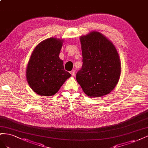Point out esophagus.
<instances>
[{
    "label": "esophagus",
    "mask_w": 148,
    "mask_h": 148,
    "mask_svg": "<svg viewBox=\"0 0 148 148\" xmlns=\"http://www.w3.org/2000/svg\"><path fill=\"white\" fill-rule=\"evenodd\" d=\"M71 75H72V76H73V77H74L75 74V71H72L71 72Z\"/></svg>",
    "instance_id": "esophagus-1"
}]
</instances>
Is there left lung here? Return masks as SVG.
I'll list each match as a JSON object with an SVG mask.
<instances>
[{"instance_id": "8db88e82", "label": "left lung", "mask_w": 148, "mask_h": 148, "mask_svg": "<svg viewBox=\"0 0 148 148\" xmlns=\"http://www.w3.org/2000/svg\"><path fill=\"white\" fill-rule=\"evenodd\" d=\"M82 66L76 80L90 97L108 94L115 87L121 73L119 53L112 42L100 33L81 36Z\"/></svg>"}]
</instances>
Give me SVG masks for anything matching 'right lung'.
<instances>
[{
	"label": "right lung",
	"mask_w": 148,
	"mask_h": 148,
	"mask_svg": "<svg viewBox=\"0 0 148 148\" xmlns=\"http://www.w3.org/2000/svg\"><path fill=\"white\" fill-rule=\"evenodd\" d=\"M62 40L50 38L41 41L33 50L28 63L27 80L32 89L42 96H51L71 74L64 70L59 58Z\"/></svg>",
	"instance_id": "right-lung-1"
}]
</instances>
